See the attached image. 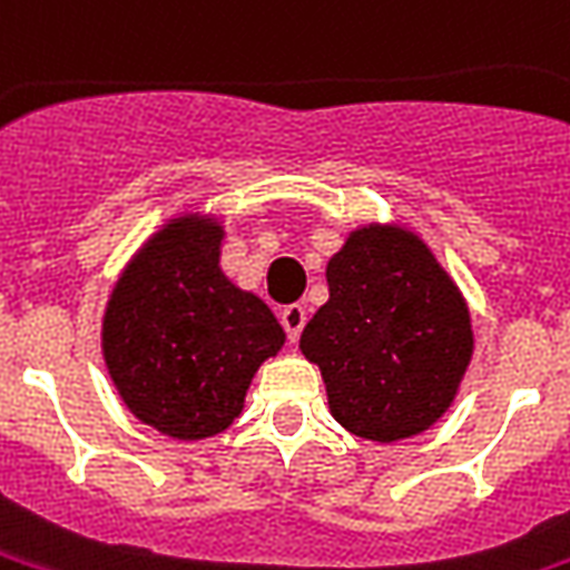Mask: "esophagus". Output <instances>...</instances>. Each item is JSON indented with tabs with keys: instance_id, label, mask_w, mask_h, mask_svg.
Here are the masks:
<instances>
[{
	"instance_id": "esophagus-1",
	"label": "esophagus",
	"mask_w": 570,
	"mask_h": 570,
	"mask_svg": "<svg viewBox=\"0 0 570 570\" xmlns=\"http://www.w3.org/2000/svg\"><path fill=\"white\" fill-rule=\"evenodd\" d=\"M305 307L302 305H289L281 311V326H284L286 338L289 341H298V335H302V328H305Z\"/></svg>"
}]
</instances>
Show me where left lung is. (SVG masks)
Returning a JSON list of instances; mask_svg holds the SVG:
<instances>
[{
    "mask_svg": "<svg viewBox=\"0 0 570 570\" xmlns=\"http://www.w3.org/2000/svg\"><path fill=\"white\" fill-rule=\"evenodd\" d=\"M328 302L302 332L347 432L392 444L444 414L471 360V320L414 232H353L328 259Z\"/></svg>",
    "mask_w": 570,
    "mask_h": 570,
    "instance_id": "8db88e82",
    "label": "left lung"
}]
</instances>
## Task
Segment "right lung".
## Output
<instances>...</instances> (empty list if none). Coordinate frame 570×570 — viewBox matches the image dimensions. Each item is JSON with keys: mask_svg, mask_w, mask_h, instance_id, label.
<instances>
[{"mask_svg": "<svg viewBox=\"0 0 570 570\" xmlns=\"http://www.w3.org/2000/svg\"><path fill=\"white\" fill-rule=\"evenodd\" d=\"M220 238L214 220H171L117 281L105 314V362L126 407L180 441L229 429L259 362L284 344L263 298L220 272Z\"/></svg>", "mask_w": 570, "mask_h": 570, "instance_id": "right-lung-1", "label": "right lung"}]
</instances>
